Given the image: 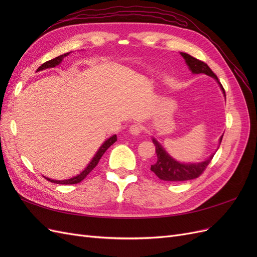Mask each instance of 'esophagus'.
<instances>
[{"mask_svg": "<svg viewBox=\"0 0 257 257\" xmlns=\"http://www.w3.org/2000/svg\"><path fill=\"white\" fill-rule=\"evenodd\" d=\"M143 132V126L139 125V124H133V125L130 126V133L132 135H139Z\"/></svg>", "mask_w": 257, "mask_h": 257, "instance_id": "esophagus-1", "label": "esophagus"}]
</instances>
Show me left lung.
<instances>
[{
    "instance_id": "1",
    "label": "left lung",
    "mask_w": 257,
    "mask_h": 257,
    "mask_svg": "<svg viewBox=\"0 0 257 257\" xmlns=\"http://www.w3.org/2000/svg\"><path fill=\"white\" fill-rule=\"evenodd\" d=\"M180 54L193 74H205L207 76L212 77V78H214L216 82L219 83L224 96L226 97V95H225V90L222 87L219 79H217L216 75L210 69V67L205 63V62L193 58L188 53L180 52ZM222 138L223 136H221L219 144H221ZM152 142L155 145V152H157L158 160L153 165H151V170L161 179V180L164 181H186L198 178L203 174L206 167L209 165V163L211 162L214 153L216 152L215 151L214 153H212L208 159H206L203 162L181 163L170 157V155L165 151L164 148L161 146V144L154 137L152 138Z\"/></svg>"
}]
</instances>
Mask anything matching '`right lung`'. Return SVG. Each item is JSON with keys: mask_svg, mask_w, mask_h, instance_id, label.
I'll return each instance as SVG.
<instances>
[{"mask_svg": "<svg viewBox=\"0 0 257 257\" xmlns=\"http://www.w3.org/2000/svg\"><path fill=\"white\" fill-rule=\"evenodd\" d=\"M69 53H71V52L64 53V54H62V56H59V57L54 58V59H52V60H50V61L45 62L44 64H42V66L38 67L37 72L43 71V69H46V68L56 67L57 65H59V64L61 63L62 60H63L65 57L68 56ZM115 142H116V135H112L111 137L108 138L107 141H105L104 144L99 147V149L96 151V153L94 154V157H93V159L91 160V162L89 163L88 166L85 167L79 175H77V176H75V177H73V178H71V179H66V180H53V179L47 178V177H45V176H44V177H45L46 179H47L48 181L53 182V183H57V184H76V183H79L80 181H82L83 179L92 172V169L94 168V167L98 164V161L100 160V158L103 157V154L106 152V150H107L108 148H109L111 145H113Z\"/></svg>", "mask_w": 257, "mask_h": 257, "instance_id": "right-lung-1", "label": "right lung"}]
</instances>
